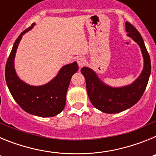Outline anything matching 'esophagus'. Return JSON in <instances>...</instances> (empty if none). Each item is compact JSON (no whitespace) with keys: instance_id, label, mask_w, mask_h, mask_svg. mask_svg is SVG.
Returning a JSON list of instances; mask_svg holds the SVG:
<instances>
[{"instance_id":"1","label":"esophagus","mask_w":156,"mask_h":156,"mask_svg":"<svg viewBox=\"0 0 156 156\" xmlns=\"http://www.w3.org/2000/svg\"><path fill=\"white\" fill-rule=\"evenodd\" d=\"M77 63H78V66H79L80 69H81L82 67H83V66H85V64H86V60H85L84 58H77Z\"/></svg>"}]
</instances>
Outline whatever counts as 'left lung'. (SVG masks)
Here are the masks:
<instances>
[{
  "label": "left lung",
  "mask_w": 156,
  "mask_h": 156,
  "mask_svg": "<svg viewBox=\"0 0 156 156\" xmlns=\"http://www.w3.org/2000/svg\"><path fill=\"white\" fill-rule=\"evenodd\" d=\"M125 28L127 37L140 47L144 60L143 69L137 79L128 85L112 87L103 82L92 69H81V73L86 80L89 99L95 108L105 113H119L134 105L144 94L151 74V60L142 37L128 22L125 23Z\"/></svg>",
  "instance_id": "1"
}]
</instances>
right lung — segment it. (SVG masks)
Listing matches in <instances>:
<instances>
[{"instance_id": "add662e5", "label": "right lung", "mask_w": 156, "mask_h": 156, "mask_svg": "<svg viewBox=\"0 0 156 156\" xmlns=\"http://www.w3.org/2000/svg\"><path fill=\"white\" fill-rule=\"evenodd\" d=\"M33 23L16 41L5 67V80L11 94L24 111L41 117H51L64 109L66 93L73 74L78 71L76 62L63 66L57 75L45 84L30 85L22 80L15 68V58L22 37L34 28Z\"/></svg>"}]
</instances>
